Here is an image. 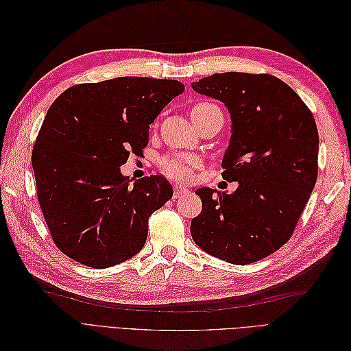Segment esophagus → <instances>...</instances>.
<instances>
[{
  "label": "esophagus",
  "mask_w": 351,
  "mask_h": 351,
  "mask_svg": "<svg viewBox=\"0 0 351 351\" xmlns=\"http://www.w3.org/2000/svg\"><path fill=\"white\" fill-rule=\"evenodd\" d=\"M187 193H189V189H187V187L178 186V184L174 186V197H176V199L180 197V196H184V195H187Z\"/></svg>",
  "instance_id": "esophagus-1"
}]
</instances>
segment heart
Segmentation results:
<instances>
[{
  "label": "heart",
  "instance_id": "b5f03b06",
  "mask_svg": "<svg viewBox=\"0 0 351 351\" xmlns=\"http://www.w3.org/2000/svg\"><path fill=\"white\" fill-rule=\"evenodd\" d=\"M209 114H221L218 107H215L214 104L209 102H199L193 105L192 110H190V117L192 120L202 119V117H206ZM197 165V161L195 158H189V156H178V155H171V156H165L161 161V168L162 171L177 180H187L190 176H192V168Z\"/></svg>",
  "mask_w": 351,
  "mask_h": 351
}]
</instances>
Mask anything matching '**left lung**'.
Wrapping results in <instances>:
<instances>
[{
	"instance_id": "obj_1",
	"label": "left lung",
	"mask_w": 351,
	"mask_h": 351,
	"mask_svg": "<svg viewBox=\"0 0 351 351\" xmlns=\"http://www.w3.org/2000/svg\"><path fill=\"white\" fill-rule=\"evenodd\" d=\"M192 88L230 112L222 178L239 183L232 193L196 190L202 212L190 224L192 237L210 256L234 265L267 258L291 237L316 183L313 115L271 74L217 73Z\"/></svg>"
}]
</instances>
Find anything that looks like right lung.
Here are the masks:
<instances>
[{
	"instance_id": "right-lung-1",
	"label": "right lung",
	"mask_w": 351,
	"mask_h": 351,
	"mask_svg": "<svg viewBox=\"0 0 351 351\" xmlns=\"http://www.w3.org/2000/svg\"><path fill=\"white\" fill-rule=\"evenodd\" d=\"M184 92L178 80L115 77L62 92L32 152L38 199L57 247L104 269L139 253L147 219L173 197L162 176L134 180L120 167L142 154L149 124Z\"/></svg>"
}]
</instances>
